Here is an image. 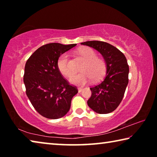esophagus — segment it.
Segmentation results:
<instances>
[{
  "label": "esophagus",
  "mask_w": 157,
  "mask_h": 157,
  "mask_svg": "<svg viewBox=\"0 0 157 157\" xmlns=\"http://www.w3.org/2000/svg\"><path fill=\"white\" fill-rule=\"evenodd\" d=\"M83 88H81V87H80V88H78V91H79V93H80V92H82V91H83Z\"/></svg>",
  "instance_id": "1"
}]
</instances>
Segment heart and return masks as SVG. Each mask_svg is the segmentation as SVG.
Instances as JSON below:
<instances>
[{
	"label": "heart",
	"mask_w": 157,
	"mask_h": 157,
	"mask_svg": "<svg viewBox=\"0 0 157 157\" xmlns=\"http://www.w3.org/2000/svg\"><path fill=\"white\" fill-rule=\"evenodd\" d=\"M78 54L86 62L82 68V71L83 72L71 77L70 79L71 83L83 86L91 81L92 78L97 81L104 76L107 68L106 62L103 59L97 57V54L94 50L91 48H82L78 50ZM57 67L63 75L66 77L72 75L73 69L67 52L62 53L58 58Z\"/></svg>",
	"instance_id": "obj_1"
}]
</instances>
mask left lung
Returning a JSON list of instances; mask_svg holds the SVG:
<instances>
[{
    "label": "left lung",
    "mask_w": 157,
    "mask_h": 157,
    "mask_svg": "<svg viewBox=\"0 0 157 157\" xmlns=\"http://www.w3.org/2000/svg\"><path fill=\"white\" fill-rule=\"evenodd\" d=\"M81 44L98 50L107 65L103 80L90 88L91 96L87 104L98 113L112 112L120 105L128 84L129 66L126 57L118 48L104 41H90Z\"/></svg>",
    "instance_id": "obj_1"
}]
</instances>
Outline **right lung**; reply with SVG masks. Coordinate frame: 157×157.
I'll list each match as a JSON object with an SVG mask.
<instances>
[{
    "mask_svg": "<svg viewBox=\"0 0 157 157\" xmlns=\"http://www.w3.org/2000/svg\"><path fill=\"white\" fill-rule=\"evenodd\" d=\"M77 44L51 43L39 48L26 62L23 75L26 95L39 114L49 119L64 116L78 94L59 72L58 58Z\"/></svg>",
    "mask_w": 157,
    "mask_h": 157,
    "instance_id": "1",
    "label": "right lung"
}]
</instances>
